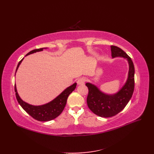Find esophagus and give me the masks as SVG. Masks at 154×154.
Returning a JSON list of instances; mask_svg holds the SVG:
<instances>
[{
	"label": "esophagus",
	"mask_w": 154,
	"mask_h": 154,
	"mask_svg": "<svg viewBox=\"0 0 154 154\" xmlns=\"http://www.w3.org/2000/svg\"><path fill=\"white\" fill-rule=\"evenodd\" d=\"M86 81V78L85 77H81L80 78V79H79L77 80V84L79 85H83L85 84V83Z\"/></svg>",
	"instance_id": "1"
}]
</instances>
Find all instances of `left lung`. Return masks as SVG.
I'll return each instance as SVG.
<instances>
[{"instance_id": "8db88e82", "label": "left lung", "mask_w": 154, "mask_h": 154, "mask_svg": "<svg viewBox=\"0 0 154 154\" xmlns=\"http://www.w3.org/2000/svg\"><path fill=\"white\" fill-rule=\"evenodd\" d=\"M112 57H122L128 62V76L126 83L120 90L115 94H108L99 90V88L90 83H87L86 86L89 89L87 103L88 107L93 113L100 117L109 118L115 116L122 111L129 100L134 90V66L128 55L122 49L114 45H111Z\"/></svg>"}]
</instances>
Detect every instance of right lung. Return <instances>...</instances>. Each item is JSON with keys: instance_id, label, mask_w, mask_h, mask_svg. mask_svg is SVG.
<instances>
[{"instance_id": "1", "label": "right lung", "mask_w": 154, "mask_h": 154, "mask_svg": "<svg viewBox=\"0 0 154 154\" xmlns=\"http://www.w3.org/2000/svg\"><path fill=\"white\" fill-rule=\"evenodd\" d=\"M46 48H47L35 49V50H32L31 51L29 52V53L26 54V55L35 53L37 51H41L44 49ZM23 60H24V58L21 60V61H19L17 67H16V72L17 71L19 65L21 63ZM76 86L77 83H75L72 85L67 87V89H65L63 92L60 94H59L53 100L40 106H34L23 101L20 99V97H19L17 93L16 85H14V90L16 93V99H17L20 105L22 107V109L28 114H30L33 119L38 121H43V122H45V121H50L55 119V118L57 117L62 112L65 105H66L67 100L69 95L75 90V88H76Z\"/></svg>"}]
</instances>
